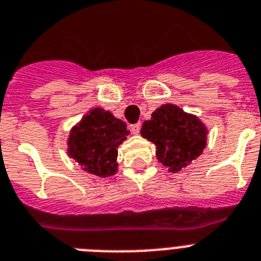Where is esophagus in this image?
I'll use <instances>...</instances> for the list:
<instances>
[{
  "mask_svg": "<svg viewBox=\"0 0 261 261\" xmlns=\"http://www.w3.org/2000/svg\"><path fill=\"white\" fill-rule=\"evenodd\" d=\"M130 130L131 133L135 134V135H138L140 131V123H135V124H130Z\"/></svg>",
  "mask_w": 261,
  "mask_h": 261,
  "instance_id": "obj_1",
  "label": "esophagus"
}]
</instances>
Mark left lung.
Returning a JSON list of instances; mask_svg holds the SVG:
<instances>
[{"label": "left lung", "mask_w": 261, "mask_h": 261, "mask_svg": "<svg viewBox=\"0 0 261 261\" xmlns=\"http://www.w3.org/2000/svg\"><path fill=\"white\" fill-rule=\"evenodd\" d=\"M156 146V158L168 171L180 172L196 160L206 147L207 128L197 115L165 103L151 114L140 130Z\"/></svg>", "instance_id": "8db88e82"}]
</instances>
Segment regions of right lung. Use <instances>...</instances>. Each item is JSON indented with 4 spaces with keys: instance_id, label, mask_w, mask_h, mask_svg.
<instances>
[{
    "instance_id": "1",
    "label": "right lung",
    "mask_w": 261,
    "mask_h": 261,
    "mask_svg": "<svg viewBox=\"0 0 261 261\" xmlns=\"http://www.w3.org/2000/svg\"><path fill=\"white\" fill-rule=\"evenodd\" d=\"M126 123L102 108L90 109L69 131L68 156L85 172L109 177L118 171V147L127 139Z\"/></svg>"
}]
</instances>
